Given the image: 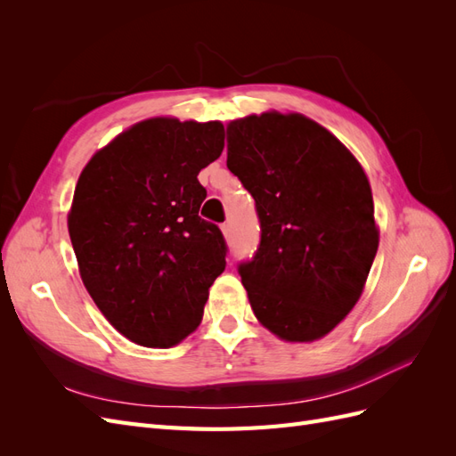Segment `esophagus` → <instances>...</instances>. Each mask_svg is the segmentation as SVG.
<instances>
[{"instance_id":"1","label":"esophagus","mask_w":456,"mask_h":456,"mask_svg":"<svg viewBox=\"0 0 456 456\" xmlns=\"http://www.w3.org/2000/svg\"><path fill=\"white\" fill-rule=\"evenodd\" d=\"M220 230H223V236H224L226 240H230V236H232V224H230V223H224L223 226H220Z\"/></svg>"}]
</instances>
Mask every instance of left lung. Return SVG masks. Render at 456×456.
Wrapping results in <instances>:
<instances>
[{
	"label": "left lung",
	"mask_w": 456,
	"mask_h": 456,
	"mask_svg": "<svg viewBox=\"0 0 456 456\" xmlns=\"http://www.w3.org/2000/svg\"><path fill=\"white\" fill-rule=\"evenodd\" d=\"M228 169L251 191L260 247L240 266L249 305L272 335L314 342L355 302L379 249L369 178L320 123L268 110L233 119Z\"/></svg>",
	"instance_id": "1"
}]
</instances>
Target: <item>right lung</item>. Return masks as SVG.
<instances>
[{
  "label": "right lung",
  "instance_id": "right-lung-1",
  "mask_svg": "<svg viewBox=\"0 0 456 456\" xmlns=\"http://www.w3.org/2000/svg\"><path fill=\"white\" fill-rule=\"evenodd\" d=\"M224 148L220 121L142 119L94 151L68 211L81 281L118 333L171 348L201 323L226 243L198 213V175Z\"/></svg>",
  "mask_w": 456,
  "mask_h": 456
}]
</instances>
